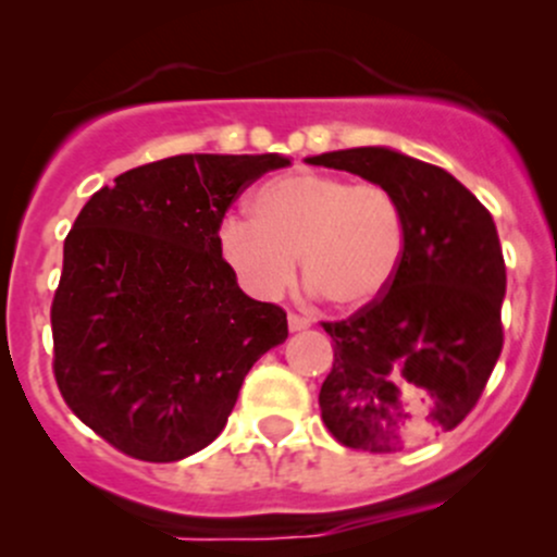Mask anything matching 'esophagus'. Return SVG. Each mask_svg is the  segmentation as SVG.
<instances>
[{
  "instance_id": "obj_1",
  "label": "esophagus",
  "mask_w": 557,
  "mask_h": 557,
  "mask_svg": "<svg viewBox=\"0 0 557 557\" xmlns=\"http://www.w3.org/2000/svg\"><path fill=\"white\" fill-rule=\"evenodd\" d=\"M287 327H290V332L309 330L311 327V319L309 317H300V314H287Z\"/></svg>"
}]
</instances>
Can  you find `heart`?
I'll list each match as a JSON object with an SVG mask.
<instances>
[{
	"mask_svg": "<svg viewBox=\"0 0 557 557\" xmlns=\"http://www.w3.org/2000/svg\"><path fill=\"white\" fill-rule=\"evenodd\" d=\"M403 240L400 207L387 188L314 170L264 183L253 214L230 212L220 225L222 259L253 298L283 296L300 257L306 283L343 311L382 298Z\"/></svg>",
	"mask_w": 557,
	"mask_h": 557,
	"instance_id": "obj_1",
	"label": "heart"
}]
</instances>
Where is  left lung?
<instances>
[{
  "label": "left lung",
  "instance_id": "8db88e82",
  "mask_svg": "<svg viewBox=\"0 0 557 557\" xmlns=\"http://www.w3.org/2000/svg\"><path fill=\"white\" fill-rule=\"evenodd\" d=\"M306 162L387 188L406 230L382 298L322 322L335 350L319 389L324 426L367 453H398L456 430L503 350L505 261L492 214L450 172L385 146Z\"/></svg>",
  "mask_w": 557,
  "mask_h": 557
}]
</instances>
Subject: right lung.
I'll return each instance as SVG.
<instances>
[{
  "instance_id": "1",
  "label": "right lung",
  "mask_w": 557,
  "mask_h": 557,
  "mask_svg": "<svg viewBox=\"0 0 557 557\" xmlns=\"http://www.w3.org/2000/svg\"><path fill=\"white\" fill-rule=\"evenodd\" d=\"M280 154H181L88 198L52 300L54 380L70 411L138 461L170 463L225 430L248 369L285 343L220 253L233 201Z\"/></svg>"
}]
</instances>
